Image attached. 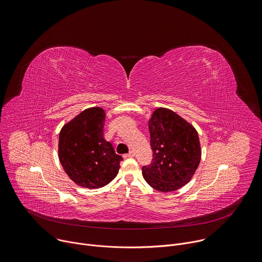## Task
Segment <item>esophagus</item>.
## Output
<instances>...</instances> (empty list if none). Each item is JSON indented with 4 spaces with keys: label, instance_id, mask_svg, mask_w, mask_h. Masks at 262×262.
I'll return each instance as SVG.
<instances>
[{
    "label": "esophagus",
    "instance_id": "1",
    "mask_svg": "<svg viewBox=\"0 0 262 262\" xmlns=\"http://www.w3.org/2000/svg\"><path fill=\"white\" fill-rule=\"evenodd\" d=\"M135 156V152L134 151H130L129 154H126V155H124L123 157L125 158V159H128V158H133Z\"/></svg>",
    "mask_w": 262,
    "mask_h": 262
}]
</instances>
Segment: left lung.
<instances>
[{"label": "left lung", "mask_w": 262, "mask_h": 262, "mask_svg": "<svg viewBox=\"0 0 262 262\" xmlns=\"http://www.w3.org/2000/svg\"><path fill=\"white\" fill-rule=\"evenodd\" d=\"M152 160L142 167L145 181L163 192L189 182L201 161L196 130L171 110L157 108L148 121Z\"/></svg>", "instance_id": "obj_1"}]
</instances>
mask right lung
I'll return each instance as SVG.
<instances>
[{"label":"right lung","mask_w":262,"mask_h":262,"mask_svg":"<svg viewBox=\"0 0 262 262\" xmlns=\"http://www.w3.org/2000/svg\"><path fill=\"white\" fill-rule=\"evenodd\" d=\"M105 112L101 107L83 111L67 123L59 133L58 158L78 185L99 188L118 174L123 158L103 137Z\"/></svg>","instance_id":"obj_1"}]
</instances>
